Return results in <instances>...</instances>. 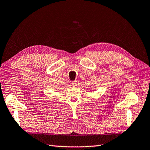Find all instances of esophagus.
<instances>
[{"label":"esophagus","instance_id":"1","mask_svg":"<svg viewBox=\"0 0 150 150\" xmlns=\"http://www.w3.org/2000/svg\"><path fill=\"white\" fill-rule=\"evenodd\" d=\"M77 84H78V83H77V81H72L71 82V85L72 86H77Z\"/></svg>","mask_w":150,"mask_h":150}]
</instances>
